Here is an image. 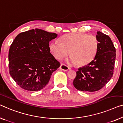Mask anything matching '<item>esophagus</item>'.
<instances>
[{
	"mask_svg": "<svg viewBox=\"0 0 123 123\" xmlns=\"http://www.w3.org/2000/svg\"><path fill=\"white\" fill-rule=\"evenodd\" d=\"M60 69L61 70H63V71H68V70H69V68L68 67H67V65H65L64 64H61L60 66Z\"/></svg>",
	"mask_w": 123,
	"mask_h": 123,
	"instance_id": "obj_1",
	"label": "esophagus"
}]
</instances>
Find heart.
I'll list each match as a JSON object with an SVG mask.
<instances>
[{"label":"heart","mask_w":123,"mask_h":123,"mask_svg":"<svg viewBox=\"0 0 123 123\" xmlns=\"http://www.w3.org/2000/svg\"><path fill=\"white\" fill-rule=\"evenodd\" d=\"M61 43L54 41L50 49L55 58L61 60L70 53L68 60L72 65H85L92 62L97 54L99 47L97 38L86 34L72 33L63 35Z\"/></svg>","instance_id":"1"}]
</instances>
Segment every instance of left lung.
Returning <instances> with one entry per match:
<instances>
[{"label": "left lung", "instance_id": "1", "mask_svg": "<svg viewBox=\"0 0 123 123\" xmlns=\"http://www.w3.org/2000/svg\"><path fill=\"white\" fill-rule=\"evenodd\" d=\"M99 47L95 58L88 65L79 68L73 81L75 88L83 92L101 89L113 76L116 58L115 48L108 35L98 31Z\"/></svg>", "mask_w": 123, "mask_h": 123}]
</instances>
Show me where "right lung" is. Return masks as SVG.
Segmentation results:
<instances>
[{"label":"right lung","instance_id":"1","mask_svg":"<svg viewBox=\"0 0 123 123\" xmlns=\"http://www.w3.org/2000/svg\"><path fill=\"white\" fill-rule=\"evenodd\" d=\"M54 33L35 29L19 34L9 50V69L12 78L21 88L39 91L48 83L60 64L50 53L49 42Z\"/></svg>","mask_w":123,"mask_h":123}]
</instances>
